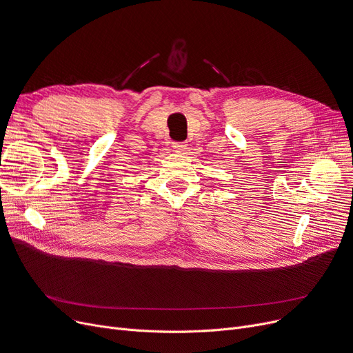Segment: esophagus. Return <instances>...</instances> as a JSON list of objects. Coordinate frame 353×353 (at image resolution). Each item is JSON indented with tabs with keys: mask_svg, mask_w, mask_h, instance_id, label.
I'll return each mask as SVG.
<instances>
[{
	"mask_svg": "<svg viewBox=\"0 0 353 353\" xmlns=\"http://www.w3.org/2000/svg\"><path fill=\"white\" fill-rule=\"evenodd\" d=\"M173 148L177 152V153H181L188 148V144L184 141H173Z\"/></svg>",
	"mask_w": 353,
	"mask_h": 353,
	"instance_id": "1",
	"label": "esophagus"
}]
</instances>
